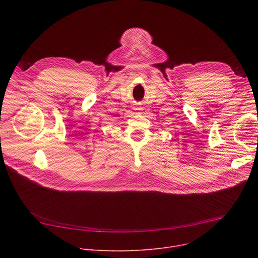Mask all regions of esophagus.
Returning a JSON list of instances; mask_svg holds the SVG:
<instances>
[{
	"instance_id": "34e87169",
	"label": "esophagus",
	"mask_w": 258,
	"mask_h": 258,
	"mask_svg": "<svg viewBox=\"0 0 258 258\" xmlns=\"http://www.w3.org/2000/svg\"><path fill=\"white\" fill-rule=\"evenodd\" d=\"M133 108H134L135 111H139V110H141V107H139V106H134Z\"/></svg>"
}]
</instances>
